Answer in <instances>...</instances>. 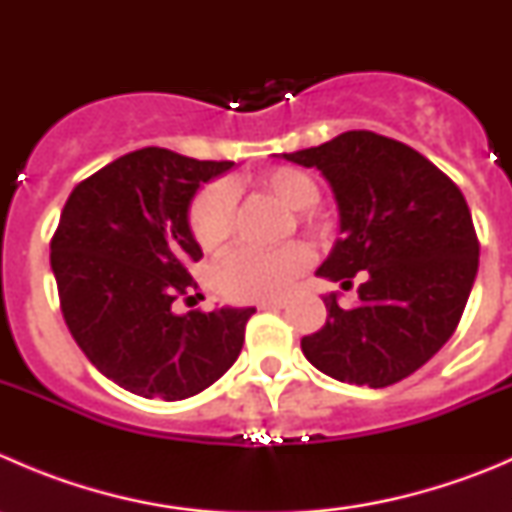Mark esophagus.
<instances>
[{
	"label": "esophagus",
	"mask_w": 512,
	"mask_h": 512,
	"mask_svg": "<svg viewBox=\"0 0 512 512\" xmlns=\"http://www.w3.org/2000/svg\"><path fill=\"white\" fill-rule=\"evenodd\" d=\"M257 307L260 309H285L287 299H265V302H260Z\"/></svg>",
	"instance_id": "obj_1"
}]
</instances>
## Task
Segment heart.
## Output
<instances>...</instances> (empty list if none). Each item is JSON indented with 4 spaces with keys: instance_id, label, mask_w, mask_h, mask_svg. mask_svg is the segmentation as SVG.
<instances>
[{
    "instance_id": "heart-1",
    "label": "heart",
    "mask_w": 512,
    "mask_h": 512,
    "mask_svg": "<svg viewBox=\"0 0 512 512\" xmlns=\"http://www.w3.org/2000/svg\"><path fill=\"white\" fill-rule=\"evenodd\" d=\"M260 188L297 213V223L314 235H324L327 223L314 213L319 185L309 173L297 168H275L260 175ZM190 232L203 250H215L230 237L235 225V193L225 180L200 188L190 203ZM312 262V252L302 242H289L277 250L240 245L215 265V285L232 302H265L289 292Z\"/></svg>"
}]
</instances>
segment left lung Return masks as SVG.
Listing matches in <instances>:
<instances>
[{
    "instance_id": "obj_1",
    "label": "left lung",
    "mask_w": 512,
    "mask_h": 512,
    "mask_svg": "<svg viewBox=\"0 0 512 512\" xmlns=\"http://www.w3.org/2000/svg\"><path fill=\"white\" fill-rule=\"evenodd\" d=\"M332 185L339 237L319 277L344 289L361 272L359 304L324 294L327 324L302 339L322 374L384 389L421 369L456 332L478 272V237L458 185L394 138L347 131L282 153Z\"/></svg>"
}]
</instances>
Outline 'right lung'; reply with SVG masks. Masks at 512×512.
Instances as JSON below:
<instances>
[{
	"label": "right lung",
	"mask_w": 512,
	"mask_h": 512,
	"mask_svg": "<svg viewBox=\"0 0 512 512\" xmlns=\"http://www.w3.org/2000/svg\"><path fill=\"white\" fill-rule=\"evenodd\" d=\"M232 165L141 148L81 180L61 210L51 270L66 327L106 379L143 399L200 394L240 356L255 307L173 312L203 257L190 200Z\"/></svg>",
	"instance_id": "1"
}]
</instances>
